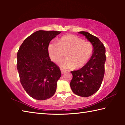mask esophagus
<instances>
[{"instance_id":"1","label":"esophagus","mask_w":125,"mask_h":125,"mask_svg":"<svg viewBox=\"0 0 125 125\" xmlns=\"http://www.w3.org/2000/svg\"><path fill=\"white\" fill-rule=\"evenodd\" d=\"M61 73H62V74H63V73H64L65 72V71H64V69H61Z\"/></svg>"}]
</instances>
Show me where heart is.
<instances>
[{
    "mask_svg": "<svg viewBox=\"0 0 125 125\" xmlns=\"http://www.w3.org/2000/svg\"><path fill=\"white\" fill-rule=\"evenodd\" d=\"M48 50L51 59L56 63L65 53L67 57L60 63L62 68H80L89 61L93 53V46L91 42L84 41L77 36L68 35L61 38L58 43L50 44Z\"/></svg>",
    "mask_w": 125,
    "mask_h": 125,
    "instance_id": "1",
    "label": "heart"
}]
</instances>
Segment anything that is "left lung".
I'll use <instances>...</instances> for the list:
<instances>
[{"label":"left lung","mask_w":125,"mask_h":125,"mask_svg":"<svg viewBox=\"0 0 125 125\" xmlns=\"http://www.w3.org/2000/svg\"><path fill=\"white\" fill-rule=\"evenodd\" d=\"M90 41L93 46V53L89 62L79 70L72 71L73 75L70 85L75 94L82 97L92 95L102 83L105 73V47L98 37L85 31L79 32Z\"/></svg>","instance_id":"obj_1"}]
</instances>
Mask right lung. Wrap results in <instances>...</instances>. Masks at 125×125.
<instances>
[{
	"label": "right lung",
	"instance_id": "right-lung-1",
	"mask_svg": "<svg viewBox=\"0 0 125 125\" xmlns=\"http://www.w3.org/2000/svg\"><path fill=\"white\" fill-rule=\"evenodd\" d=\"M61 31H36L25 39L17 53V69L26 92L32 98L43 100L54 94L60 69L51 61L50 41Z\"/></svg>",
	"mask_w": 125,
	"mask_h": 125
}]
</instances>
